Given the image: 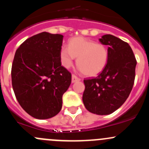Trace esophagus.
Returning <instances> with one entry per match:
<instances>
[{"label": "esophagus", "instance_id": "1", "mask_svg": "<svg viewBox=\"0 0 149 149\" xmlns=\"http://www.w3.org/2000/svg\"><path fill=\"white\" fill-rule=\"evenodd\" d=\"M79 81H81L80 78H79L77 76H76L75 74L72 75V83H75V82Z\"/></svg>", "mask_w": 149, "mask_h": 149}]
</instances>
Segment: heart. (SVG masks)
Masks as SVG:
<instances>
[{
  "mask_svg": "<svg viewBox=\"0 0 149 149\" xmlns=\"http://www.w3.org/2000/svg\"><path fill=\"white\" fill-rule=\"evenodd\" d=\"M108 57L106 47L81 37L71 39L68 47L63 46L61 51L63 65L68 68L73 65L75 58H78V68L87 76L101 73L107 63Z\"/></svg>",
  "mask_w": 149,
  "mask_h": 149,
  "instance_id": "obj_1",
  "label": "heart"
}]
</instances>
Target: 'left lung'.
I'll return each mask as SVG.
<instances>
[{"label": "left lung", "instance_id": "obj_1", "mask_svg": "<svg viewBox=\"0 0 149 149\" xmlns=\"http://www.w3.org/2000/svg\"><path fill=\"white\" fill-rule=\"evenodd\" d=\"M108 45V61L97 77L84 79L83 102L87 110L109 115L126 101L134 84L137 61L130 45L111 34L99 40Z\"/></svg>", "mask_w": 149, "mask_h": 149}]
</instances>
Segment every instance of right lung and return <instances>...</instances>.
Here are the masks:
<instances>
[{"label": "right lung", "instance_id": "add662e5", "mask_svg": "<svg viewBox=\"0 0 149 149\" xmlns=\"http://www.w3.org/2000/svg\"><path fill=\"white\" fill-rule=\"evenodd\" d=\"M63 36L42 32L16 49L11 67L12 86L19 104L29 115L44 120L62 108L71 73L61 65Z\"/></svg>", "mask_w": 149, "mask_h": 149}]
</instances>
